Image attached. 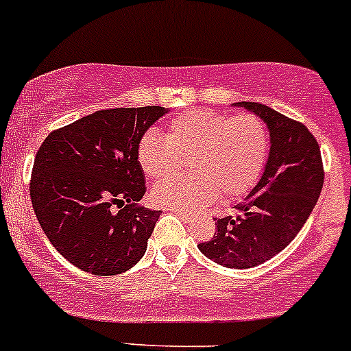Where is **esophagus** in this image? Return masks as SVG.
Listing matches in <instances>:
<instances>
[{
	"mask_svg": "<svg viewBox=\"0 0 351 351\" xmlns=\"http://www.w3.org/2000/svg\"><path fill=\"white\" fill-rule=\"evenodd\" d=\"M175 215H178L180 218L183 219V221H190L191 219V215L186 213V211H180V210H175Z\"/></svg>",
	"mask_w": 351,
	"mask_h": 351,
	"instance_id": "esophagus-1",
	"label": "esophagus"
}]
</instances>
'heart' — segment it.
<instances>
[{"instance_id":"heart-1","label":"heart","mask_w":351,"mask_h":351,"mask_svg":"<svg viewBox=\"0 0 351 351\" xmlns=\"http://www.w3.org/2000/svg\"><path fill=\"white\" fill-rule=\"evenodd\" d=\"M269 130L256 114L184 111L169 119L165 138L148 132L138 141L136 158L149 180H165L188 161L191 175L156 184L158 206L180 211L205 208L219 195L237 199L260 182L269 156Z\"/></svg>"}]
</instances>
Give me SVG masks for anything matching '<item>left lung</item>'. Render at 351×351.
<instances>
[{
  "instance_id": "obj_1",
  "label": "left lung",
  "mask_w": 351,
  "mask_h": 351,
  "mask_svg": "<svg viewBox=\"0 0 351 351\" xmlns=\"http://www.w3.org/2000/svg\"><path fill=\"white\" fill-rule=\"evenodd\" d=\"M267 123L271 138L263 176L237 217L215 218L217 232L198 248L228 268H252L278 255L303 228L322 193L323 161L317 138L303 123L267 105L234 103Z\"/></svg>"
}]
</instances>
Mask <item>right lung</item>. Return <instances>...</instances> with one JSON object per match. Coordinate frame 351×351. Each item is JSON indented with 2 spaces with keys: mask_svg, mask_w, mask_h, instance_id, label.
Listing matches in <instances>:
<instances>
[{
  "mask_svg": "<svg viewBox=\"0 0 351 351\" xmlns=\"http://www.w3.org/2000/svg\"><path fill=\"white\" fill-rule=\"evenodd\" d=\"M167 111H96L51 132L38 149L33 210L58 253L83 271L118 275L145 255L161 211L136 205L146 191L136 148Z\"/></svg>",
  "mask_w": 351,
  "mask_h": 351,
  "instance_id": "obj_1",
  "label": "right lung"
}]
</instances>
